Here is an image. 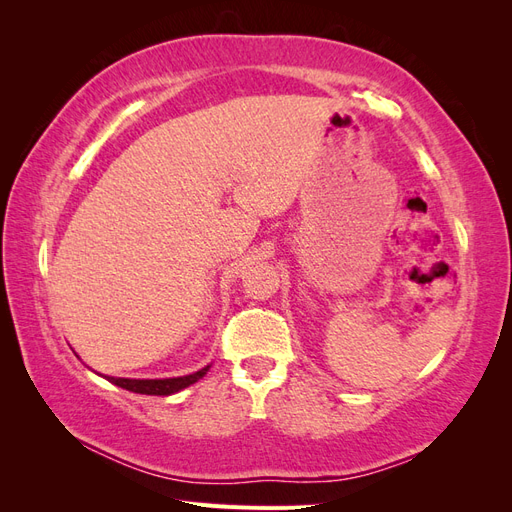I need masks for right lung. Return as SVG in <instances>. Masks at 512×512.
<instances>
[{"label": "right lung", "instance_id": "add662e5", "mask_svg": "<svg viewBox=\"0 0 512 512\" xmlns=\"http://www.w3.org/2000/svg\"><path fill=\"white\" fill-rule=\"evenodd\" d=\"M211 365L194 371L190 376H179V378H162V380H134V378H113V376H104L108 382H113L115 386H121V389L132 391V393H141V395H173L179 393L185 386H190L203 378Z\"/></svg>", "mask_w": 512, "mask_h": 512}]
</instances>
